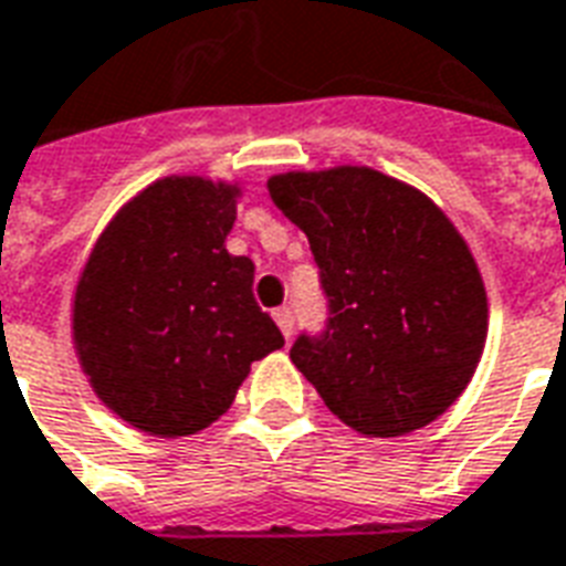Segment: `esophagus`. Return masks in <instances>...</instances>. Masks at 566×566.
Returning a JSON list of instances; mask_svg holds the SVG:
<instances>
[{
  "label": "esophagus",
  "instance_id": "1",
  "mask_svg": "<svg viewBox=\"0 0 566 566\" xmlns=\"http://www.w3.org/2000/svg\"><path fill=\"white\" fill-rule=\"evenodd\" d=\"M273 317H275V323H279V329H282L284 338H291V335H293V312H291V308H275Z\"/></svg>",
  "mask_w": 566,
  "mask_h": 566
}]
</instances>
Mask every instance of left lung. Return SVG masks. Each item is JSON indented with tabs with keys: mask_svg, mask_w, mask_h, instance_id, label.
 Returning a JSON list of instances; mask_svg holds the SVG:
<instances>
[{
	"mask_svg": "<svg viewBox=\"0 0 566 566\" xmlns=\"http://www.w3.org/2000/svg\"><path fill=\"white\" fill-rule=\"evenodd\" d=\"M273 205L305 231L329 296L323 338L291 359L368 439L437 421L472 382L490 326L474 254L442 207L370 166L282 171Z\"/></svg>",
	"mask_w": 566,
	"mask_h": 566,
	"instance_id": "1",
	"label": "left lung"
}]
</instances>
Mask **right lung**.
I'll list each match as a JSON object with an SVG mask.
<instances>
[{
	"label": "right lung",
	"instance_id": "obj_1",
	"mask_svg": "<svg viewBox=\"0 0 566 566\" xmlns=\"http://www.w3.org/2000/svg\"><path fill=\"white\" fill-rule=\"evenodd\" d=\"M243 184L168 175L94 240L76 279L71 338L92 391L159 439L226 416L252 361L284 338L252 296L254 264L226 249Z\"/></svg>",
	"mask_w": 566,
	"mask_h": 566
}]
</instances>
